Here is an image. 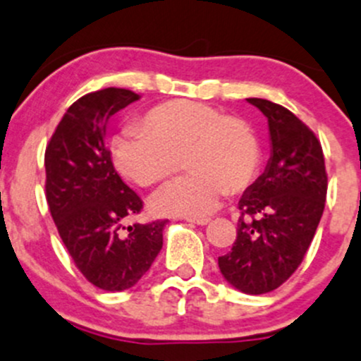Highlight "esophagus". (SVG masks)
<instances>
[{"label":"esophagus","instance_id":"1","mask_svg":"<svg viewBox=\"0 0 361 361\" xmlns=\"http://www.w3.org/2000/svg\"><path fill=\"white\" fill-rule=\"evenodd\" d=\"M187 221L193 223V225L204 226V225H207V223H209V218H187Z\"/></svg>","mask_w":361,"mask_h":361}]
</instances>
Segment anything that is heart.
<instances>
[{
    "instance_id": "heart-1",
    "label": "heart",
    "mask_w": 361,
    "mask_h": 361,
    "mask_svg": "<svg viewBox=\"0 0 361 361\" xmlns=\"http://www.w3.org/2000/svg\"><path fill=\"white\" fill-rule=\"evenodd\" d=\"M181 157L193 173L155 197L154 207L162 214H211L226 192L245 190L256 180L261 152L245 121L188 100L157 105L143 117V130L128 128L112 142L116 168L140 187L168 180Z\"/></svg>"
}]
</instances>
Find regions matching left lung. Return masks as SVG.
Here are the masks:
<instances>
[{
  "label": "left lung",
  "instance_id": "left-lung-1",
  "mask_svg": "<svg viewBox=\"0 0 361 361\" xmlns=\"http://www.w3.org/2000/svg\"><path fill=\"white\" fill-rule=\"evenodd\" d=\"M268 119L271 157L244 192L237 238L218 257L226 282L245 294H267L298 270L318 228L327 173L314 133L279 104L247 98Z\"/></svg>",
  "mask_w": 361,
  "mask_h": 361
}]
</instances>
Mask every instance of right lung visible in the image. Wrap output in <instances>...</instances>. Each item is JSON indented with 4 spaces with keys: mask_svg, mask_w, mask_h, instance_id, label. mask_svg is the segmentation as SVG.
Returning a JSON list of instances; mask_svg holds the SVG:
<instances>
[{
    "mask_svg": "<svg viewBox=\"0 0 361 361\" xmlns=\"http://www.w3.org/2000/svg\"><path fill=\"white\" fill-rule=\"evenodd\" d=\"M138 98L124 88L85 94L63 114L44 152L47 200L60 238L85 279L109 292L130 289L149 271L166 226V219L123 225L143 200L121 180L105 145L109 119Z\"/></svg>",
    "mask_w": 361,
    "mask_h": 361,
    "instance_id": "add662e5",
    "label": "right lung"
}]
</instances>
